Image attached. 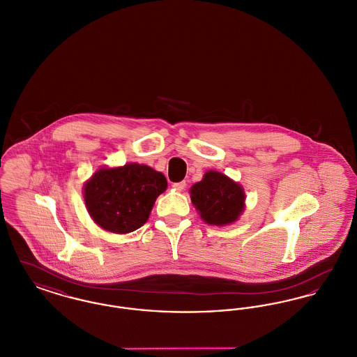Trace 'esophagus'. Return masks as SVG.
<instances>
[{
	"label": "esophagus",
	"mask_w": 357,
	"mask_h": 357,
	"mask_svg": "<svg viewBox=\"0 0 357 357\" xmlns=\"http://www.w3.org/2000/svg\"><path fill=\"white\" fill-rule=\"evenodd\" d=\"M172 187H174V190H176V191H183V190H185V187H186V182L183 181V182H178V183H174Z\"/></svg>",
	"instance_id": "34e87169"
}]
</instances>
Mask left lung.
I'll list each match as a JSON object with an SVG mask.
<instances>
[{"mask_svg": "<svg viewBox=\"0 0 357 357\" xmlns=\"http://www.w3.org/2000/svg\"><path fill=\"white\" fill-rule=\"evenodd\" d=\"M190 198L201 218L211 226L234 223L246 206L243 187L215 170L206 171L202 181L191 186Z\"/></svg>", "mask_w": 357, "mask_h": 357, "instance_id": "1", "label": "left lung"}]
</instances>
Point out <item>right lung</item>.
<instances>
[{"label":"right lung","mask_w":357,"mask_h":357,"mask_svg":"<svg viewBox=\"0 0 357 357\" xmlns=\"http://www.w3.org/2000/svg\"><path fill=\"white\" fill-rule=\"evenodd\" d=\"M167 188L166 176L150 166L127 163L95 171L83 187L85 207L93 222L114 234L143 226L156 198Z\"/></svg>","instance_id":"1"}]
</instances>
